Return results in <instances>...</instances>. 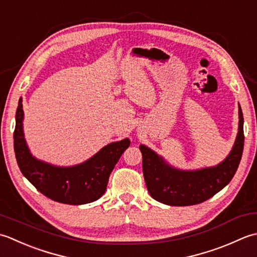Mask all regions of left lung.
I'll list each match as a JSON object with an SVG mask.
<instances>
[{
  "instance_id": "left-lung-1",
  "label": "left lung",
  "mask_w": 257,
  "mask_h": 257,
  "mask_svg": "<svg viewBox=\"0 0 257 257\" xmlns=\"http://www.w3.org/2000/svg\"><path fill=\"white\" fill-rule=\"evenodd\" d=\"M238 132L229 154L215 166L198 170H180L167 163L163 156L144 144L143 175L151 196L171 206L200 204L226 186L236 172L244 148L243 113L238 104Z\"/></svg>"
}]
</instances>
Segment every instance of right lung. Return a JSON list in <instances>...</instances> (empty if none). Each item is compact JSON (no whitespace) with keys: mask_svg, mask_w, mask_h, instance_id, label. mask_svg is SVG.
<instances>
[{"mask_svg":"<svg viewBox=\"0 0 257 257\" xmlns=\"http://www.w3.org/2000/svg\"><path fill=\"white\" fill-rule=\"evenodd\" d=\"M22 97L15 115L14 152L22 174L36 190L55 202L82 205L105 193L108 177L131 141L124 139L104 146L92 158L72 166H57L36 159L26 143L23 131Z\"/></svg>","mask_w":257,"mask_h":257,"instance_id":"add662e5","label":"right lung"}]
</instances>
